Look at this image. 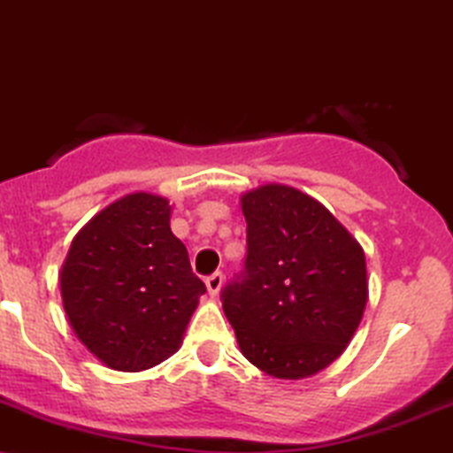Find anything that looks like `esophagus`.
Listing matches in <instances>:
<instances>
[{"label": "esophagus", "instance_id": "1", "mask_svg": "<svg viewBox=\"0 0 453 453\" xmlns=\"http://www.w3.org/2000/svg\"><path fill=\"white\" fill-rule=\"evenodd\" d=\"M222 284H225V275L220 273V271H216V273H211L210 278L205 280V286H207V292H210L211 296H216L218 292H220Z\"/></svg>", "mask_w": 453, "mask_h": 453}]
</instances>
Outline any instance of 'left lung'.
Instances as JSON below:
<instances>
[{
    "mask_svg": "<svg viewBox=\"0 0 453 453\" xmlns=\"http://www.w3.org/2000/svg\"><path fill=\"white\" fill-rule=\"evenodd\" d=\"M243 271L222 290L239 349L278 380L316 375L354 337L369 299L365 250L313 196L265 184L242 196Z\"/></svg>",
    "mask_w": 453,
    "mask_h": 453,
    "instance_id": "8db88e82",
    "label": "left lung"
}]
</instances>
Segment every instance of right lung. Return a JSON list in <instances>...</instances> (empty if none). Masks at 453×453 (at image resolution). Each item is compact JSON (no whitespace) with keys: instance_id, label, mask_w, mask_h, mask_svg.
I'll list each match as a JSON object with an SVG mask.
<instances>
[{"instance_id":"1","label":"right lung","mask_w":453,"mask_h":453,"mask_svg":"<svg viewBox=\"0 0 453 453\" xmlns=\"http://www.w3.org/2000/svg\"><path fill=\"white\" fill-rule=\"evenodd\" d=\"M169 218L165 196H122L80 228L58 273L69 326L114 371L169 358L205 292Z\"/></svg>"}]
</instances>
